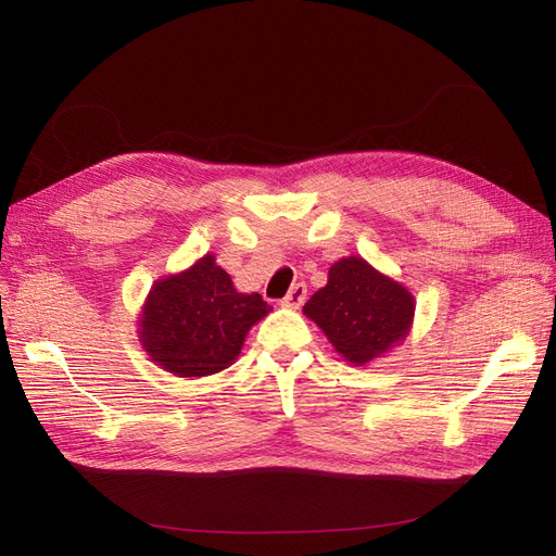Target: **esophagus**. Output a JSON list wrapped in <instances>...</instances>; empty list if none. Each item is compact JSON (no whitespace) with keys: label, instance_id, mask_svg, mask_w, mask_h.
Segmentation results:
<instances>
[{"label":"esophagus","instance_id":"1","mask_svg":"<svg viewBox=\"0 0 556 556\" xmlns=\"http://www.w3.org/2000/svg\"><path fill=\"white\" fill-rule=\"evenodd\" d=\"M306 294H308L306 285H304V282H296V285H292V288H290L288 296L282 299V306H285V308H299V306H304Z\"/></svg>","mask_w":556,"mask_h":556}]
</instances>
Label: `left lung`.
I'll return each instance as SVG.
<instances>
[{
    "instance_id": "obj_1",
    "label": "left lung",
    "mask_w": 556,
    "mask_h": 556,
    "mask_svg": "<svg viewBox=\"0 0 556 556\" xmlns=\"http://www.w3.org/2000/svg\"><path fill=\"white\" fill-rule=\"evenodd\" d=\"M304 315L325 331L345 362L366 366L406 341L415 296L364 257L352 255L331 264L327 285L306 301Z\"/></svg>"
}]
</instances>
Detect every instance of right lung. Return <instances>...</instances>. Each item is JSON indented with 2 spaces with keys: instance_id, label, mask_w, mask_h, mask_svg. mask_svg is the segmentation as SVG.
I'll return each instance as SVG.
<instances>
[{
  "instance_id": "add662e5",
  "label": "right lung",
  "mask_w": 556,
  "mask_h": 556,
  "mask_svg": "<svg viewBox=\"0 0 556 556\" xmlns=\"http://www.w3.org/2000/svg\"><path fill=\"white\" fill-rule=\"evenodd\" d=\"M271 306L260 294H243L215 255H204L180 274L150 288L139 341L148 357L178 378H204L233 364L252 325Z\"/></svg>"
}]
</instances>
